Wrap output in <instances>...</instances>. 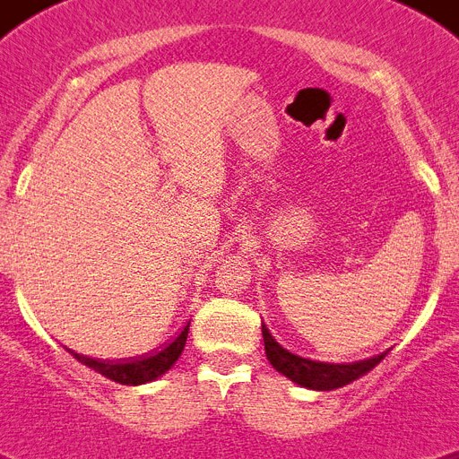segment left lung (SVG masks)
<instances>
[{
    "label": "left lung",
    "instance_id": "1",
    "mask_svg": "<svg viewBox=\"0 0 459 459\" xmlns=\"http://www.w3.org/2000/svg\"><path fill=\"white\" fill-rule=\"evenodd\" d=\"M262 335H264L266 359H269L271 366L294 384L312 388V391H333V388L347 386L359 377L368 375L386 356V351H384V354L356 360V363H324V360L303 359V356H296L285 347H280L266 324H262Z\"/></svg>",
    "mask_w": 459,
    "mask_h": 459
}]
</instances>
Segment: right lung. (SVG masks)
<instances>
[{"instance_id":"obj_1","label":"right lung","mask_w":459,"mask_h":459,"mask_svg":"<svg viewBox=\"0 0 459 459\" xmlns=\"http://www.w3.org/2000/svg\"><path fill=\"white\" fill-rule=\"evenodd\" d=\"M188 326L186 324L184 331H181L172 342L165 347V350L156 351L153 356H144V359L135 360H96L89 359V356L78 354V351H71L80 363H84L87 368L96 370L99 375L108 377V379L117 381V384H126V386H140V384H149V381H156L158 377H163L165 372L172 370V366L179 360L181 351L186 347V338H188Z\"/></svg>"}]
</instances>
